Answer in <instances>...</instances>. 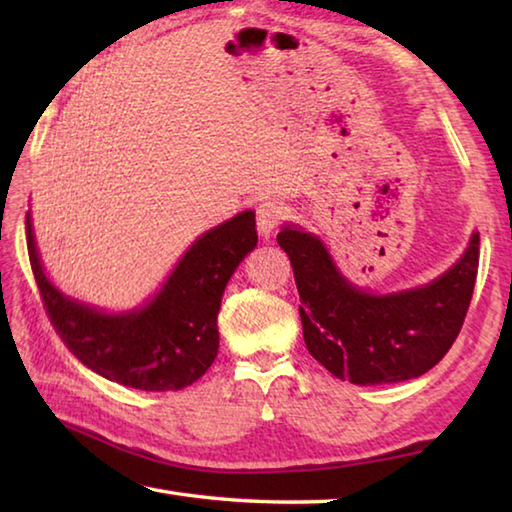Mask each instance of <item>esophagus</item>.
Returning <instances> with one entry per match:
<instances>
[{
  "instance_id": "34e87169",
  "label": "esophagus",
  "mask_w": 512,
  "mask_h": 512,
  "mask_svg": "<svg viewBox=\"0 0 512 512\" xmlns=\"http://www.w3.org/2000/svg\"><path fill=\"white\" fill-rule=\"evenodd\" d=\"M284 219H287V207L280 201H262L257 205V228L262 237H271Z\"/></svg>"
}]
</instances>
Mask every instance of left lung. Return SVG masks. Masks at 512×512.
<instances>
[{
  "label": "left lung",
  "instance_id": "8db88e82",
  "mask_svg": "<svg viewBox=\"0 0 512 512\" xmlns=\"http://www.w3.org/2000/svg\"><path fill=\"white\" fill-rule=\"evenodd\" d=\"M277 244L293 266L307 350L334 377L359 386L420 377L461 332L479 268V235L438 280L391 296L354 289L307 232L287 225Z\"/></svg>",
  "mask_w": 512,
  "mask_h": 512
}]
</instances>
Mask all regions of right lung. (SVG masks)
Wrapping results in <instances>:
<instances>
[{
	"label": "right lung",
	"mask_w": 512,
	"mask_h": 512,
	"mask_svg": "<svg viewBox=\"0 0 512 512\" xmlns=\"http://www.w3.org/2000/svg\"><path fill=\"white\" fill-rule=\"evenodd\" d=\"M255 246V214L241 212L205 232L144 309L108 316L51 287L27 214L31 271L60 341L97 375L140 391H180L205 375L219 352L216 314L225 284Z\"/></svg>",
	"instance_id": "right-lung-1"
}]
</instances>
